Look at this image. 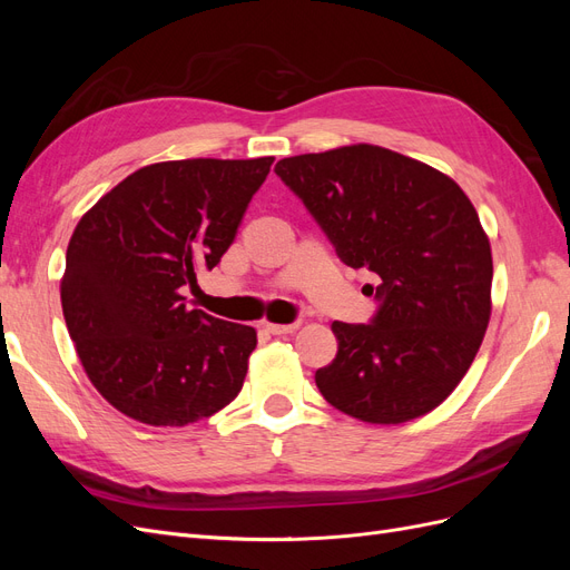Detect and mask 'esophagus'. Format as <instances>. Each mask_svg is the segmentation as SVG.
Listing matches in <instances>:
<instances>
[{
	"label": "esophagus",
	"mask_w": 570,
	"mask_h": 570,
	"mask_svg": "<svg viewBox=\"0 0 570 570\" xmlns=\"http://www.w3.org/2000/svg\"><path fill=\"white\" fill-rule=\"evenodd\" d=\"M264 327L271 335H289V333L297 331L299 321H295V323H264Z\"/></svg>",
	"instance_id": "esophagus-1"
}]
</instances>
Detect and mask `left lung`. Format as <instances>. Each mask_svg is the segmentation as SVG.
Wrapping results in <instances>:
<instances>
[{
  "label": "left lung",
  "instance_id": "8db88e82",
  "mask_svg": "<svg viewBox=\"0 0 570 570\" xmlns=\"http://www.w3.org/2000/svg\"><path fill=\"white\" fill-rule=\"evenodd\" d=\"M340 262L373 271L368 323H333L321 394L366 423H404L442 404L471 368L490 321L492 252L478 212L440 170L375 145L275 164Z\"/></svg>",
  "mask_w": 570,
  "mask_h": 570
}]
</instances>
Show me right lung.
Segmentation results:
<instances>
[{
  "mask_svg": "<svg viewBox=\"0 0 570 570\" xmlns=\"http://www.w3.org/2000/svg\"><path fill=\"white\" fill-rule=\"evenodd\" d=\"M271 164H151L80 218L66 249L63 318L85 373L126 416L197 423L243 390L256 331L189 308L183 292L228 252Z\"/></svg>",
  "mask_w": 570,
  "mask_h": 570,
  "instance_id": "obj_1",
  "label": "right lung"
}]
</instances>
